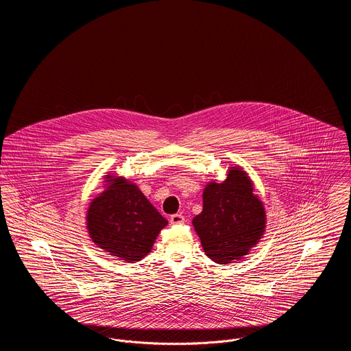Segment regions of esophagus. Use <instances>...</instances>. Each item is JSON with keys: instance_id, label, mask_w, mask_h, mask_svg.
I'll return each mask as SVG.
<instances>
[{"instance_id": "34e87169", "label": "esophagus", "mask_w": 351, "mask_h": 351, "mask_svg": "<svg viewBox=\"0 0 351 351\" xmlns=\"http://www.w3.org/2000/svg\"><path fill=\"white\" fill-rule=\"evenodd\" d=\"M184 221H185V218H184L183 215H180V213L172 215V216L169 217L171 225H182V223H184Z\"/></svg>"}]
</instances>
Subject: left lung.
<instances>
[{
  "label": "left lung",
  "instance_id": "8db88e82",
  "mask_svg": "<svg viewBox=\"0 0 351 351\" xmlns=\"http://www.w3.org/2000/svg\"><path fill=\"white\" fill-rule=\"evenodd\" d=\"M241 166L226 171L223 182H209L202 192V212L192 219L206 256L219 265L241 261L263 238L267 216Z\"/></svg>",
  "mask_w": 351,
  "mask_h": 351
}]
</instances>
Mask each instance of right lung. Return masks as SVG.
Instances as JSON below:
<instances>
[{
    "label": "right lung",
    "instance_id": "right-lung-1",
    "mask_svg": "<svg viewBox=\"0 0 351 351\" xmlns=\"http://www.w3.org/2000/svg\"><path fill=\"white\" fill-rule=\"evenodd\" d=\"M104 191L89 202L86 229L93 243L128 263L139 262L168 221L130 179L105 175Z\"/></svg>",
    "mask_w": 351,
    "mask_h": 351
}]
</instances>
